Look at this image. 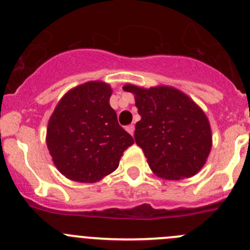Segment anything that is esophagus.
<instances>
[{"instance_id":"1","label":"esophagus","mask_w":250,"mask_h":250,"mask_svg":"<svg viewBox=\"0 0 250 250\" xmlns=\"http://www.w3.org/2000/svg\"><path fill=\"white\" fill-rule=\"evenodd\" d=\"M125 130H127V132L129 133L130 135H133V134H134V125H127V127H125Z\"/></svg>"}]
</instances>
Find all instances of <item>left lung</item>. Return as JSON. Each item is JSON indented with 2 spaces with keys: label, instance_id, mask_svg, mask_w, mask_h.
<instances>
[{
  "label": "left lung",
  "instance_id": "left-lung-1",
  "mask_svg": "<svg viewBox=\"0 0 250 250\" xmlns=\"http://www.w3.org/2000/svg\"><path fill=\"white\" fill-rule=\"evenodd\" d=\"M134 94L141 120L135 143L144 151L151 170L167 180L196 175L211 150V129L204 111L188 95L169 85L143 88L123 85Z\"/></svg>",
  "mask_w": 250,
  "mask_h": 250
}]
</instances>
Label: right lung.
I'll return each instance as SVG.
<instances>
[{
    "label": "right lung",
    "mask_w": 250,
    "mask_h": 250,
    "mask_svg": "<svg viewBox=\"0 0 250 250\" xmlns=\"http://www.w3.org/2000/svg\"><path fill=\"white\" fill-rule=\"evenodd\" d=\"M110 84L89 81L59 100L48 121L46 143L54 166L78 183H97L117 169L134 144L110 106Z\"/></svg>",
    "instance_id": "obj_1"
}]
</instances>
